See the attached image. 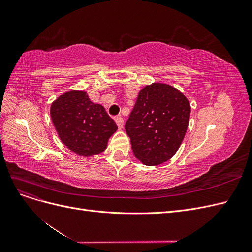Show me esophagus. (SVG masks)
I'll return each mask as SVG.
<instances>
[{
  "instance_id": "1",
  "label": "esophagus",
  "mask_w": 252,
  "mask_h": 252,
  "mask_svg": "<svg viewBox=\"0 0 252 252\" xmlns=\"http://www.w3.org/2000/svg\"><path fill=\"white\" fill-rule=\"evenodd\" d=\"M116 123H117L119 129H123V127H124V121H123V119H122L121 117L116 118Z\"/></svg>"
}]
</instances>
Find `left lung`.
<instances>
[{"mask_svg": "<svg viewBox=\"0 0 252 252\" xmlns=\"http://www.w3.org/2000/svg\"><path fill=\"white\" fill-rule=\"evenodd\" d=\"M190 111L188 98L169 84L143 87L125 125L135 158L146 166L170 159L185 138Z\"/></svg>", "mask_w": 252, "mask_h": 252, "instance_id": "8db88e82", "label": "left lung"}]
</instances>
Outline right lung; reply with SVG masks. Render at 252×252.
<instances>
[{"mask_svg": "<svg viewBox=\"0 0 252 252\" xmlns=\"http://www.w3.org/2000/svg\"><path fill=\"white\" fill-rule=\"evenodd\" d=\"M50 117L60 140L80 157L101 154L118 130L103 106L91 102L85 90H68L58 96L50 106Z\"/></svg>", "mask_w": 252, "mask_h": 252, "instance_id": "right-lung-1", "label": "right lung"}]
</instances>
